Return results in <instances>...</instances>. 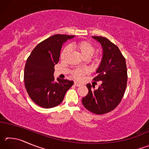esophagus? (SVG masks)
<instances>
[{
	"label": "esophagus",
	"instance_id": "34e87169",
	"mask_svg": "<svg viewBox=\"0 0 149 149\" xmlns=\"http://www.w3.org/2000/svg\"><path fill=\"white\" fill-rule=\"evenodd\" d=\"M74 85H75V86H77V87H79V86H81V84H79V83L75 82L74 83Z\"/></svg>",
	"mask_w": 149,
	"mask_h": 149
}]
</instances>
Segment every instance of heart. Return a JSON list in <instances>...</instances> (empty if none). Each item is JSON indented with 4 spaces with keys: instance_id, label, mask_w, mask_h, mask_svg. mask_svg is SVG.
I'll return each instance as SVG.
<instances>
[{
    "instance_id": "heart-1",
    "label": "heart",
    "mask_w": 149,
    "mask_h": 149,
    "mask_svg": "<svg viewBox=\"0 0 149 149\" xmlns=\"http://www.w3.org/2000/svg\"><path fill=\"white\" fill-rule=\"evenodd\" d=\"M69 48L76 49L84 58H89L91 56L95 51V47L90 42L87 41H80L79 42H76V43L70 45L68 47H65L60 55V58L62 60H64L66 58L69 52ZM87 73H88V69L87 68H77L73 71L72 74L75 79H79Z\"/></svg>"
}]
</instances>
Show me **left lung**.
<instances>
[{
	"label": "left lung",
	"instance_id": "8db88e82",
	"mask_svg": "<svg viewBox=\"0 0 149 149\" xmlns=\"http://www.w3.org/2000/svg\"><path fill=\"white\" fill-rule=\"evenodd\" d=\"M92 38L101 45L102 54L98 75L93 80L101 81L97 89L90 84L86 97L82 99L85 108L96 114H104L114 110L119 104L127 86V67L124 57L117 46L103 37Z\"/></svg>",
	"mask_w": 149,
	"mask_h": 149
}]
</instances>
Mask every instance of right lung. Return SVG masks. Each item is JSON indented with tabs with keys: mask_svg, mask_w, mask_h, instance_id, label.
Here are the masks:
<instances>
[{
	"mask_svg": "<svg viewBox=\"0 0 149 149\" xmlns=\"http://www.w3.org/2000/svg\"><path fill=\"white\" fill-rule=\"evenodd\" d=\"M74 35H54L40 42L32 50L24 70L25 87L35 104L45 108L56 107L74 81L54 76L63 44Z\"/></svg>",
	"mask_w": 149,
	"mask_h": 149,
	"instance_id": "add662e5",
	"label": "right lung"
}]
</instances>
